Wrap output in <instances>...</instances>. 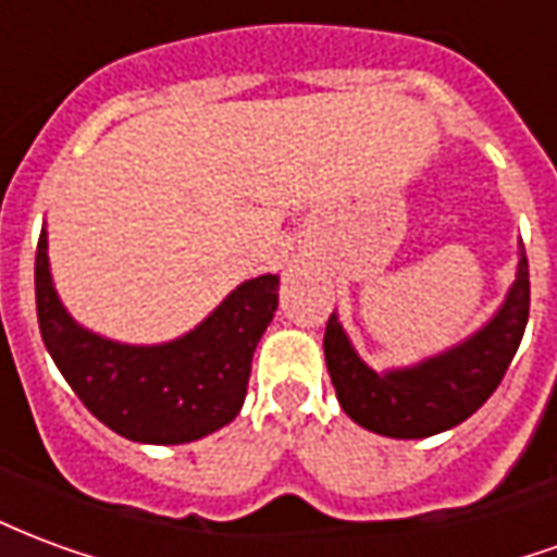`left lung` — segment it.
Segmentation results:
<instances>
[{"instance_id": "1", "label": "left lung", "mask_w": 557, "mask_h": 557, "mask_svg": "<svg viewBox=\"0 0 557 557\" xmlns=\"http://www.w3.org/2000/svg\"><path fill=\"white\" fill-rule=\"evenodd\" d=\"M528 256L519 247L516 280L507 298L478 334L435 358L375 373L351 349L331 313L325 325V363L343 411L363 430L387 438H426L471 418L502 385L528 325Z\"/></svg>"}]
</instances>
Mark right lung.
Returning <instances> with one entry per match:
<instances>
[{
	"mask_svg": "<svg viewBox=\"0 0 557 557\" xmlns=\"http://www.w3.org/2000/svg\"><path fill=\"white\" fill-rule=\"evenodd\" d=\"M277 274L247 280L206 322L160 346H127L77 325L59 301L47 232L35 253V304L50 358L110 430L143 444H187L242 411L256 343L277 310Z\"/></svg>",
	"mask_w": 557,
	"mask_h": 557,
	"instance_id": "obj_1",
	"label": "right lung"
}]
</instances>
